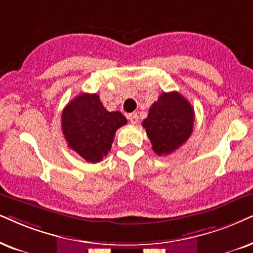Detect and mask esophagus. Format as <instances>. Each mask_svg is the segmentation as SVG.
<instances>
[{"instance_id": "obj_1", "label": "esophagus", "mask_w": 253, "mask_h": 253, "mask_svg": "<svg viewBox=\"0 0 253 253\" xmlns=\"http://www.w3.org/2000/svg\"><path fill=\"white\" fill-rule=\"evenodd\" d=\"M128 119L130 121V124H133V125H136L137 123H139V117H137L136 113H130L128 116Z\"/></svg>"}]
</instances>
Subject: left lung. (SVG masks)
<instances>
[{"label": "left lung", "mask_w": 253, "mask_h": 253, "mask_svg": "<svg viewBox=\"0 0 253 253\" xmlns=\"http://www.w3.org/2000/svg\"><path fill=\"white\" fill-rule=\"evenodd\" d=\"M195 113L191 105L178 92L161 93L142 121L143 128L158 155H168L189 139Z\"/></svg>", "instance_id": "8db88e82"}]
</instances>
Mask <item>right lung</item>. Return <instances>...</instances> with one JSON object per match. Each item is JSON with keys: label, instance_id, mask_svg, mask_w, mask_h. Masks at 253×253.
I'll use <instances>...</instances> for the list:
<instances>
[{"label": "right lung", "instance_id": "add662e5", "mask_svg": "<svg viewBox=\"0 0 253 253\" xmlns=\"http://www.w3.org/2000/svg\"><path fill=\"white\" fill-rule=\"evenodd\" d=\"M127 124L119 111L108 112L98 94L82 93L66 105L62 129L69 148L97 164L108 154L117 129Z\"/></svg>", "mask_w": 253, "mask_h": 253}]
</instances>
